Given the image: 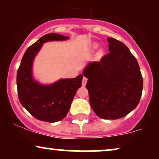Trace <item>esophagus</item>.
<instances>
[{
  "label": "esophagus",
  "instance_id": "34e87169",
  "mask_svg": "<svg viewBox=\"0 0 159 159\" xmlns=\"http://www.w3.org/2000/svg\"><path fill=\"white\" fill-rule=\"evenodd\" d=\"M87 78L84 76L83 81H82V86H84H84L86 85V84H87Z\"/></svg>",
  "mask_w": 159,
  "mask_h": 159
}]
</instances>
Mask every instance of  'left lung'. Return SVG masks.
<instances>
[{"mask_svg": "<svg viewBox=\"0 0 159 159\" xmlns=\"http://www.w3.org/2000/svg\"><path fill=\"white\" fill-rule=\"evenodd\" d=\"M110 52L84 70L88 78L90 104L98 117L116 120L138 106L143 90V78L138 61L122 42L108 37Z\"/></svg>", "mask_w": 159, "mask_h": 159, "instance_id": "left-lung-1", "label": "left lung"}]
</instances>
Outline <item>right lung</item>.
Wrapping results in <instances>:
<instances>
[{
    "label": "right lung",
    "instance_id": "right-lung-1",
    "mask_svg": "<svg viewBox=\"0 0 159 159\" xmlns=\"http://www.w3.org/2000/svg\"><path fill=\"white\" fill-rule=\"evenodd\" d=\"M57 34L42 36L27 49L17 72V89L21 105L37 120L55 123L66 117L78 89L81 87L83 75L61 79L50 85H42L32 77V64L43 43L68 39Z\"/></svg>",
    "mask_w": 159,
    "mask_h": 159
}]
</instances>
